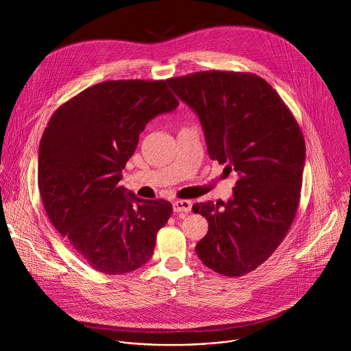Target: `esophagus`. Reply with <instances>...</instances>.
Wrapping results in <instances>:
<instances>
[{"label":"esophagus","instance_id":"esophagus-1","mask_svg":"<svg viewBox=\"0 0 351 351\" xmlns=\"http://www.w3.org/2000/svg\"><path fill=\"white\" fill-rule=\"evenodd\" d=\"M172 206H173V213H178V214H187L191 210V203L187 202V199H176Z\"/></svg>","mask_w":351,"mask_h":351}]
</instances>
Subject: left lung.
<instances>
[{"instance_id":"1","label":"left lung","mask_w":351,"mask_h":351,"mask_svg":"<svg viewBox=\"0 0 351 351\" xmlns=\"http://www.w3.org/2000/svg\"><path fill=\"white\" fill-rule=\"evenodd\" d=\"M168 84L202 123L211 160L239 180L226 203H195L208 221L195 254L210 269L241 276L280 244L297 213L306 143L279 94L260 76L197 72Z\"/></svg>"}]
</instances>
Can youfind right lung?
I'll use <instances>...</instances> for the list:
<instances>
[{
	"label": "right lung",
	"mask_w": 351,
	"mask_h": 351,
	"mask_svg": "<svg viewBox=\"0 0 351 351\" xmlns=\"http://www.w3.org/2000/svg\"><path fill=\"white\" fill-rule=\"evenodd\" d=\"M179 106L156 80H108L61 106L38 147V189L56 229L95 271L132 272L153 257L172 204L119 184L138 134Z\"/></svg>",
	"instance_id": "add662e5"
}]
</instances>
